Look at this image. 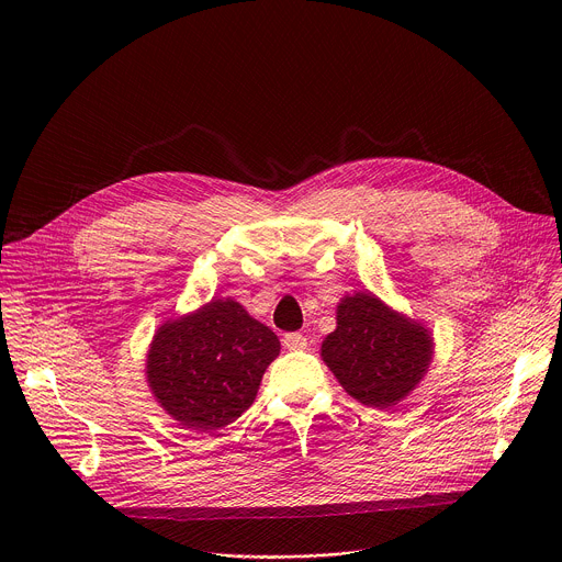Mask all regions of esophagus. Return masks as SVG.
Returning <instances> with one entry per match:
<instances>
[{
  "mask_svg": "<svg viewBox=\"0 0 562 562\" xmlns=\"http://www.w3.org/2000/svg\"><path fill=\"white\" fill-rule=\"evenodd\" d=\"M282 345H284V349H289V351H300V349H306V336H302V334H286L284 338H282Z\"/></svg>",
  "mask_w": 562,
  "mask_h": 562,
  "instance_id": "obj_1",
  "label": "esophagus"
}]
</instances>
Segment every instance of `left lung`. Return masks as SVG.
Returning <instances> with one entry per match:
<instances>
[{
  "instance_id": "1",
  "label": "left lung",
  "mask_w": 562,
  "mask_h": 562,
  "mask_svg": "<svg viewBox=\"0 0 562 562\" xmlns=\"http://www.w3.org/2000/svg\"><path fill=\"white\" fill-rule=\"evenodd\" d=\"M319 356L358 403L389 409L427 375L434 338L418 319L358 291L338 302L336 331L323 340Z\"/></svg>"
}]
</instances>
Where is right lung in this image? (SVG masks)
Returning a JSON list of instances; mask_svg holds the SVG:
<instances>
[{
  "label": "right lung",
  "instance_id": "1",
  "mask_svg": "<svg viewBox=\"0 0 562 562\" xmlns=\"http://www.w3.org/2000/svg\"><path fill=\"white\" fill-rule=\"evenodd\" d=\"M280 340L233 297H215L157 327L146 382L178 425L200 434L243 416L258 395Z\"/></svg>",
  "mask_w": 562,
  "mask_h": 562
}]
</instances>
